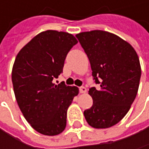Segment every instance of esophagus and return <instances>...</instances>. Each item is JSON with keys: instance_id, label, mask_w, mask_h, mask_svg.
<instances>
[{"instance_id": "1", "label": "esophagus", "mask_w": 149, "mask_h": 149, "mask_svg": "<svg viewBox=\"0 0 149 149\" xmlns=\"http://www.w3.org/2000/svg\"><path fill=\"white\" fill-rule=\"evenodd\" d=\"M86 91H87V90H86V88H85V87L81 86V87L79 88V92H80V93H85Z\"/></svg>"}]
</instances>
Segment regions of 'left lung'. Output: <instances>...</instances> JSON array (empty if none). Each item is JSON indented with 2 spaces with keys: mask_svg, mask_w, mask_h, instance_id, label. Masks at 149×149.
<instances>
[{
  "mask_svg": "<svg viewBox=\"0 0 149 149\" xmlns=\"http://www.w3.org/2000/svg\"><path fill=\"white\" fill-rule=\"evenodd\" d=\"M91 63L99 88L91 87L92 106L84 111L90 126L107 129L119 123L137 95L141 74L140 60L132 45L102 30L76 35Z\"/></svg>",
  "mask_w": 149,
  "mask_h": 149,
  "instance_id": "8db88e82",
  "label": "left lung"
}]
</instances>
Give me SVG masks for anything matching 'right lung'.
<instances>
[{"mask_svg":"<svg viewBox=\"0 0 149 149\" xmlns=\"http://www.w3.org/2000/svg\"><path fill=\"white\" fill-rule=\"evenodd\" d=\"M77 43L65 32L47 30L17 54L12 70L15 98L24 117L39 133L57 135L66 126L68 107L78 88L53 83L63 72L67 53Z\"/></svg>","mask_w":149,"mask_h":149,"instance_id":"obj_1","label":"right lung"}]
</instances>
